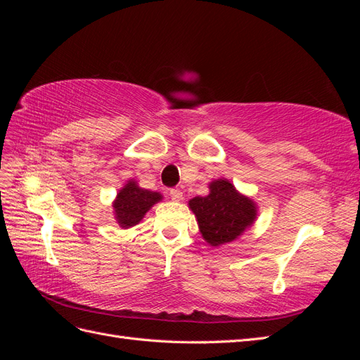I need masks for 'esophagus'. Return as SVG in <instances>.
Masks as SVG:
<instances>
[{"instance_id":"obj_1","label":"esophagus","mask_w":360,"mask_h":360,"mask_svg":"<svg viewBox=\"0 0 360 360\" xmlns=\"http://www.w3.org/2000/svg\"><path fill=\"white\" fill-rule=\"evenodd\" d=\"M169 197L174 201H180V200H183V192L180 189H176V188L169 189Z\"/></svg>"}]
</instances>
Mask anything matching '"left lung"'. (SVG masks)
<instances>
[{
	"instance_id": "obj_1",
	"label": "left lung",
	"mask_w": 360,
	"mask_h": 360,
	"mask_svg": "<svg viewBox=\"0 0 360 360\" xmlns=\"http://www.w3.org/2000/svg\"><path fill=\"white\" fill-rule=\"evenodd\" d=\"M189 207L198 219L200 231L207 243H230L252 225L255 204L238 193L230 181L214 180L207 197H195Z\"/></svg>"
}]
</instances>
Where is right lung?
<instances>
[{
	"mask_svg": "<svg viewBox=\"0 0 360 360\" xmlns=\"http://www.w3.org/2000/svg\"><path fill=\"white\" fill-rule=\"evenodd\" d=\"M160 200V193L141 189L135 181H129L118 192L114 202L117 222L123 228L136 225L150 210V207Z\"/></svg>",
	"mask_w": 360,
	"mask_h": 360,
	"instance_id": "right-lung-1",
	"label": "right lung"
}]
</instances>
